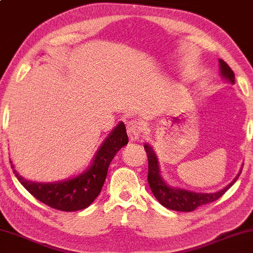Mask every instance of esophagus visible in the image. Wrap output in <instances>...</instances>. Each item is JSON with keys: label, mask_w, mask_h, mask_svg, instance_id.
Listing matches in <instances>:
<instances>
[{"label": "esophagus", "mask_w": 253, "mask_h": 253, "mask_svg": "<svg viewBox=\"0 0 253 253\" xmlns=\"http://www.w3.org/2000/svg\"><path fill=\"white\" fill-rule=\"evenodd\" d=\"M142 123L139 122V120H130V122H128L127 124V134L128 136H129L130 141H137L141 136V133H142Z\"/></svg>", "instance_id": "34e87169"}]
</instances>
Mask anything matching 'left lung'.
<instances>
[{
    "instance_id": "left-lung-1",
    "label": "left lung",
    "mask_w": 253,
    "mask_h": 253,
    "mask_svg": "<svg viewBox=\"0 0 253 253\" xmlns=\"http://www.w3.org/2000/svg\"><path fill=\"white\" fill-rule=\"evenodd\" d=\"M219 68L221 77L227 79L229 83L234 84L235 83V75L229 66L224 60L219 59ZM145 152L148 154L149 160V174H148V182L151 191L154 197L157 198L161 205L166 208L176 211H184V212H190L198 208L200 206L207 205V203L213 202L219 199L221 195L225 194V192L234 184L239 176L242 171L241 169L239 174L233 179V182L228 184L227 186L224 187L223 190L216 192V193H197V192H191L187 190H183L179 187H171L165 182L160 174L159 163H158L157 156L154 153L153 149L149 144H144Z\"/></svg>"
}]
</instances>
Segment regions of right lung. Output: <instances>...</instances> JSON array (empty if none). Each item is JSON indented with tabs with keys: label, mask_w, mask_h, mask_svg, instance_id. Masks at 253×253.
<instances>
[{
	"label": "right lung",
	"mask_w": 253,
	"mask_h": 253,
	"mask_svg": "<svg viewBox=\"0 0 253 253\" xmlns=\"http://www.w3.org/2000/svg\"><path fill=\"white\" fill-rule=\"evenodd\" d=\"M127 143L125 124L119 123L101 144L87 170L61 182L39 183L27 180L18 174L12 161L10 163L21 185L39 201L61 211H77L87 208L100 194L110 163L116 153Z\"/></svg>",
	"instance_id": "right-lung-1"
}]
</instances>
